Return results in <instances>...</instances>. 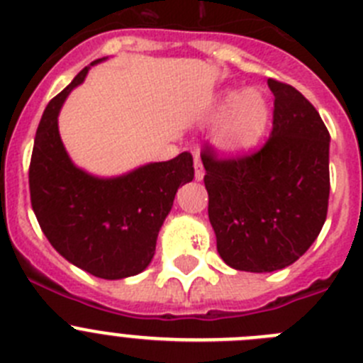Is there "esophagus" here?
<instances>
[{"mask_svg": "<svg viewBox=\"0 0 363 363\" xmlns=\"http://www.w3.org/2000/svg\"><path fill=\"white\" fill-rule=\"evenodd\" d=\"M195 181H202L204 179V168H202V162H201V157H199V153L195 152Z\"/></svg>", "mask_w": 363, "mask_h": 363, "instance_id": "1", "label": "esophagus"}]
</instances>
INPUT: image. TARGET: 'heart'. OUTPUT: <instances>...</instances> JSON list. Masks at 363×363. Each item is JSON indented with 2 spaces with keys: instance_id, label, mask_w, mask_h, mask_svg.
Returning <instances> with one entry per match:
<instances>
[{
  "instance_id": "b5f03b06",
  "label": "heart",
  "mask_w": 363,
  "mask_h": 363,
  "mask_svg": "<svg viewBox=\"0 0 363 363\" xmlns=\"http://www.w3.org/2000/svg\"><path fill=\"white\" fill-rule=\"evenodd\" d=\"M269 119V101L259 88H226L204 113L206 123L215 125L211 145L224 157H240L251 152L262 141Z\"/></svg>"
}]
</instances>
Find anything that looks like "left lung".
Returning a JSON list of instances; mask_svg holds the SVG:
<instances>
[{
    "label": "left lung",
    "instance_id": "8db88e82",
    "mask_svg": "<svg viewBox=\"0 0 363 363\" xmlns=\"http://www.w3.org/2000/svg\"><path fill=\"white\" fill-rule=\"evenodd\" d=\"M275 96L273 132L250 157L217 161L204 150L208 215L230 267L284 269L318 237L328 215L329 137L324 121L291 84L267 79Z\"/></svg>",
    "mask_w": 363,
    "mask_h": 363
}]
</instances>
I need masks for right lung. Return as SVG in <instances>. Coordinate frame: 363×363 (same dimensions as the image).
Returning a JSON list of instances; mask_svg holds the SVG:
<instances>
[{
  "mask_svg": "<svg viewBox=\"0 0 363 363\" xmlns=\"http://www.w3.org/2000/svg\"><path fill=\"white\" fill-rule=\"evenodd\" d=\"M106 60L83 68L48 103L35 132L28 184L32 210L54 250L90 275L119 280L150 266L177 189L194 181V159L182 152L113 177L72 161L60 135V112L88 70Z\"/></svg>",
  "mask_w": 363,
  "mask_h": 363,
  "instance_id": "obj_1",
  "label": "right lung"
}]
</instances>
